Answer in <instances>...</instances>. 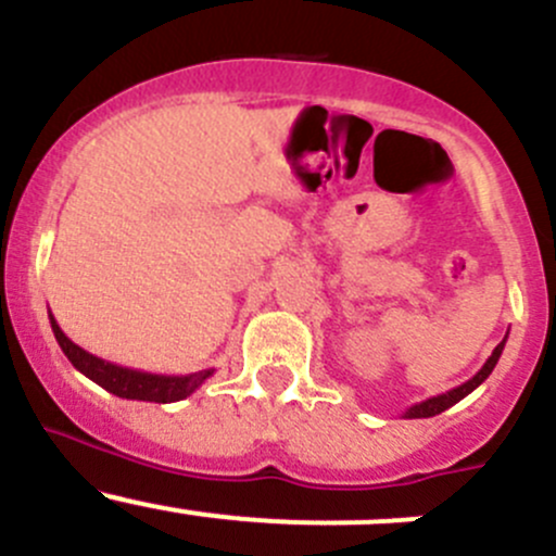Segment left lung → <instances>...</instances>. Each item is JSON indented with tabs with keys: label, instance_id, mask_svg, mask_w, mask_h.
<instances>
[{
	"label": "left lung",
	"instance_id": "1",
	"mask_svg": "<svg viewBox=\"0 0 556 556\" xmlns=\"http://www.w3.org/2000/svg\"><path fill=\"white\" fill-rule=\"evenodd\" d=\"M506 339H508V336H506ZM506 339H503L501 344L495 346V352H492V355L486 357V363H484V366L479 368V371H476V377H470L468 382H463L459 387H454V390H450V392H441V395L428 397V401L414 403V406H408L406 412H403V419H425V417H435V414L446 412V408L454 406V403L463 401L465 395H470V392H473L476 387H479L481 382H484L486 377H490L492 368L497 366V361H501V355H503V346H506Z\"/></svg>",
	"mask_w": 556,
	"mask_h": 556
}]
</instances>
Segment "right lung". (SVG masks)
Instances as JSON below:
<instances>
[{
	"mask_svg": "<svg viewBox=\"0 0 556 556\" xmlns=\"http://www.w3.org/2000/svg\"><path fill=\"white\" fill-rule=\"evenodd\" d=\"M50 328H53L55 341H59L61 352L70 357L72 366L80 374H86L91 382L104 387L106 392L117 397H126V401H150V403H174L182 401V397L193 395L206 379L215 374V368H206V371L195 374H179V377H166V374H150V371H137V368L117 366V363L102 361V357L91 355L83 346H77L64 330L59 328L53 314L48 312Z\"/></svg>",
	"mask_w": 556,
	"mask_h": 556,
	"instance_id": "1",
	"label": "right lung"
}]
</instances>
